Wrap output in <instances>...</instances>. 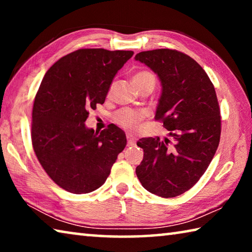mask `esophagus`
<instances>
[{
	"label": "esophagus",
	"instance_id": "34e87169",
	"mask_svg": "<svg viewBox=\"0 0 252 252\" xmlns=\"http://www.w3.org/2000/svg\"><path fill=\"white\" fill-rule=\"evenodd\" d=\"M126 139H127V146H129V147L135 146V138L133 135L126 134Z\"/></svg>",
	"mask_w": 252,
	"mask_h": 252
}]
</instances>
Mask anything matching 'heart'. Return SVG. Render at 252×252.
Masks as SVG:
<instances>
[{
  "mask_svg": "<svg viewBox=\"0 0 252 252\" xmlns=\"http://www.w3.org/2000/svg\"><path fill=\"white\" fill-rule=\"evenodd\" d=\"M144 79H155L152 73L148 71H141L138 72L133 76V82L136 83L139 81ZM144 114L140 111H134L130 109H123L118 111L114 116V121H116L119 126H122L123 129L126 130H135L139 126L140 122L142 121Z\"/></svg>",
  "mask_w": 252,
  "mask_h": 252,
  "instance_id": "heart-1",
  "label": "heart"
}]
</instances>
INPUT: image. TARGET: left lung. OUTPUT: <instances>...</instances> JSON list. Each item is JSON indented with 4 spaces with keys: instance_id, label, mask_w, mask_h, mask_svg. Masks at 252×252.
Listing matches in <instances>:
<instances>
[{
    "instance_id": "8db88e82",
    "label": "left lung",
    "mask_w": 252,
    "mask_h": 252,
    "mask_svg": "<svg viewBox=\"0 0 252 252\" xmlns=\"http://www.w3.org/2000/svg\"><path fill=\"white\" fill-rule=\"evenodd\" d=\"M161 82L156 120L169 138L140 139L143 160L136 177L149 192L162 198L185 193L206 172L218 149L221 118L218 99L208 74L192 58L170 49L135 55Z\"/></svg>"
}]
</instances>
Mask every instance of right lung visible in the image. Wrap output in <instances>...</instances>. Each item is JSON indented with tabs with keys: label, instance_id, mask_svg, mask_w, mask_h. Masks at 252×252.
<instances>
[{
	"label": "right lung",
	"instance_id": "right-lung-1",
	"mask_svg": "<svg viewBox=\"0 0 252 252\" xmlns=\"http://www.w3.org/2000/svg\"><path fill=\"white\" fill-rule=\"evenodd\" d=\"M132 55L80 49L55 62L42 80L33 104V149L48 176L69 192L100 188L126 146L120 127L94 132L85 121L89 110L104 103L114 76Z\"/></svg>",
	"mask_w": 252,
	"mask_h": 252
}]
</instances>
